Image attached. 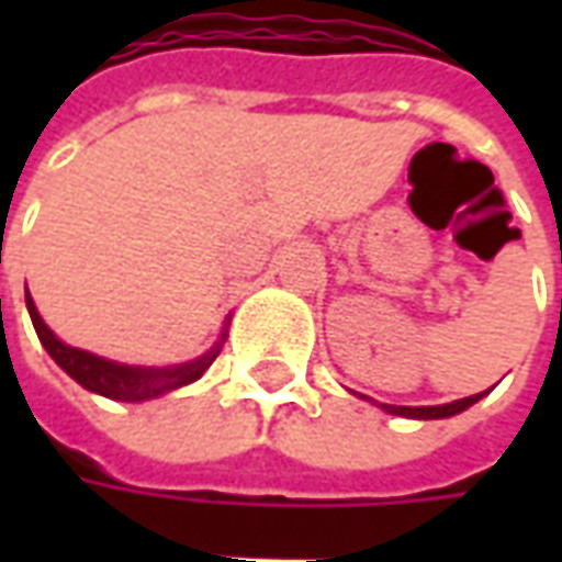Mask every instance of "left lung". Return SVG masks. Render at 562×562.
Segmentation results:
<instances>
[{
  "instance_id": "8db88e82",
  "label": "left lung",
  "mask_w": 562,
  "mask_h": 562,
  "mask_svg": "<svg viewBox=\"0 0 562 562\" xmlns=\"http://www.w3.org/2000/svg\"><path fill=\"white\" fill-rule=\"evenodd\" d=\"M487 391L482 394H472V397H463V401L442 403V406H385V413L391 415H406V418H448V415H458L463 409H470L472 403L482 401Z\"/></svg>"
}]
</instances>
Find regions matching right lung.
<instances>
[{
	"label": "right lung",
	"instance_id": "obj_1",
	"mask_svg": "<svg viewBox=\"0 0 562 562\" xmlns=\"http://www.w3.org/2000/svg\"><path fill=\"white\" fill-rule=\"evenodd\" d=\"M26 306H30L32 325H35V334L42 346L50 352L56 364L66 370L68 376L80 382L87 391H95L102 397H111V401H126L138 403L149 401V397H159L165 391L180 389V385H189L195 382L204 370H207L216 355H220V342L210 349L207 355H201L195 361L180 367H161V370H153V367H126L114 364V361H104L99 355L83 352V349H75V346H66V342L56 340V334L42 322L38 310L32 304V297L26 294Z\"/></svg>",
	"mask_w": 562,
	"mask_h": 562
}]
</instances>
